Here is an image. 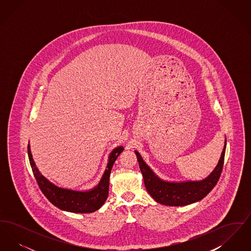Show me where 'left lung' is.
<instances>
[{
  "mask_svg": "<svg viewBox=\"0 0 251 251\" xmlns=\"http://www.w3.org/2000/svg\"><path fill=\"white\" fill-rule=\"evenodd\" d=\"M226 142L215 170L201 181L169 182L162 180L146 165L140 154L135 151L147 191L157 202L167 206H184L202 200L213 190L220 178L224 166Z\"/></svg>",
  "mask_w": 251,
  "mask_h": 251,
  "instance_id": "8db88e82",
  "label": "left lung"
}]
</instances>
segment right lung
Here are the masks:
<instances>
[{"instance_id": "right-lung-1", "label": "right lung", "mask_w": 251, "mask_h": 251, "mask_svg": "<svg viewBox=\"0 0 251 251\" xmlns=\"http://www.w3.org/2000/svg\"><path fill=\"white\" fill-rule=\"evenodd\" d=\"M123 150L124 149L122 147H118L110 153L107 169H105L100 183L95 188L85 192L73 191L70 189L60 188L43 177L36 167L29 145L28 157L36 182L50 202L52 203L54 206L63 211L76 214H87L99 210L107 200L111 169Z\"/></svg>"}]
</instances>
